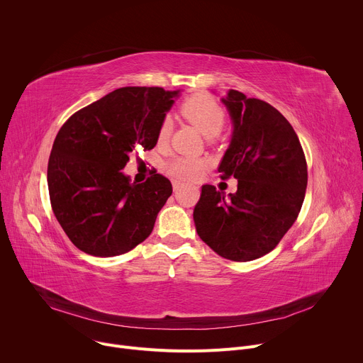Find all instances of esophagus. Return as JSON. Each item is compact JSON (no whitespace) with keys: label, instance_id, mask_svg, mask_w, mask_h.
I'll return each mask as SVG.
<instances>
[{"label":"esophagus","instance_id":"1","mask_svg":"<svg viewBox=\"0 0 363 363\" xmlns=\"http://www.w3.org/2000/svg\"><path fill=\"white\" fill-rule=\"evenodd\" d=\"M184 184L181 181H172V186H174V191H178Z\"/></svg>","mask_w":363,"mask_h":363}]
</instances>
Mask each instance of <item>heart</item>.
Here are the masks:
<instances>
[{
  "instance_id": "1",
  "label": "heart",
  "mask_w": 363,
  "mask_h": 363,
  "mask_svg": "<svg viewBox=\"0 0 363 363\" xmlns=\"http://www.w3.org/2000/svg\"><path fill=\"white\" fill-rule=\"evenodd\" d=\"M181 115L199 129L206 138L217 136L225 125V111L220 103L210 94L198 93L182 101L179 108ZM171 133V121L167 118L162 121L158 129V143H165ZM206 168L208 161L199 158H172L165 164V172L179 181H194Z\"/></svg>"
}]
</instances>
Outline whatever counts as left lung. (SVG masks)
<instances>
[{"mask_svg":"<svg viewBox=\"0 0 363 363\" xmlns=\"http://www.w3.org/2000/svg\"><path fill=\"white\" fill-rule=\"evenodd\" d=\"M234 130L220 164L221 179H238L227 198L202 185L194 208L201 240L233 262H251L276 248L301 210L307 164L289 121L267 101L230 90L223 99Z\"/></svg>","mask_w":363,"mask_h":363,"instance_id":"8db88e82","label":"left lung"}]
</instances>
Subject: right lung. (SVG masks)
<instances>
[{
    "label": "right lung",
    "instance_id": "obj_1",
    "mask_svg": "<svg viewBox=\"0 0 363 363\" xmlns=\"http://www.w3.org/2000/svg\"><path fill=\"white\" fill-rule=\"evenodd\" d=\"M179 90L122 87L73 113L51 147L47 184L53 213L82 251L121 255L145 241L172 194L155 171L132 184L122 169L132 152L152 149Z\"/></svg>",
    "mask_w": 363,
    "mask_h": 363
}]
</instances>
